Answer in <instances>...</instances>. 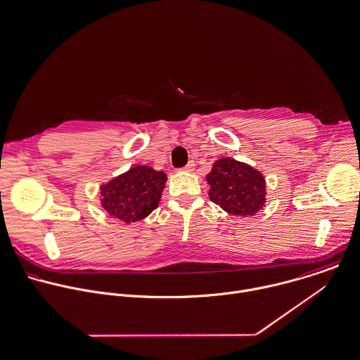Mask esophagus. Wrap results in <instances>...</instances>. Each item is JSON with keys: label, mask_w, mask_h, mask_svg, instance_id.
<instances>
[{"label": "esophagus", "mask_w": 360, "mask_h": 360, "mask_svg": "<svg viewBox=\"0 0 360 360\" xmlns=\"http://www.w3.org/2000/svg\"><path fill=\"white\" fill-rule=\"evenodd\" d=\"M195 165H196V164H195L193 161H189V162H188L182 169H184V171H186V172H192V171L195 169Z\"/></svg>", "instance_id": "1"}]
</instances>
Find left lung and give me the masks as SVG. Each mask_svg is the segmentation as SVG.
Listing matches in <instances>:
<instances>
[{"label": "left lung", "mask_w": 360, "mask_h": 360, "mask_svg": "<svg viewBox=\"0 0 360 360\" xmlns=\"http://www.w3.org/2000/svg\"><path fill=\"white\" fill-rule=\"evenodd\" d=\"M209 198L233 216H255L266 203V179L260 171L229 157L217 160L206 176Z\"/></svg>", "instance_id": "8db88e82"}]
</instances>
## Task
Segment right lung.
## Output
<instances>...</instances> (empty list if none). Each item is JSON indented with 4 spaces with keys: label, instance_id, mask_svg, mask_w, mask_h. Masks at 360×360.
Returning <instances> with one entry per match:
<instances>
[{
    "label": "right lung",
    "instance_id": "1",
    "mask_svg": "<svg viewBox=\"0 0 360 360\" xmlns=\"http://www.w3.org/2000/svg\"><path fill=\"white\" fill-rule=\"evenodd\" d=\"M167 175L147 165H135L125 174L101 185L100 200L108 216L131 224L158 207Z\"/></svg>",
    "mask_w": 360,
    "mask_h": 360
}]
</instances>
